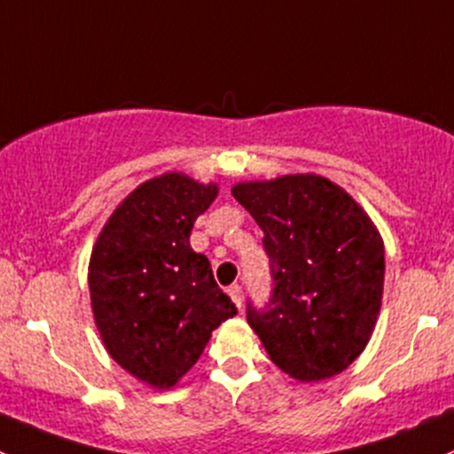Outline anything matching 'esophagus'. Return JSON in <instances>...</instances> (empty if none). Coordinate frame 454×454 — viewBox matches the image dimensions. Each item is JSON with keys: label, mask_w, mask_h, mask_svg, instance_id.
<instances>
[{"label": "esophagus", "mask_w": 454, "mask_h": 454, "mask_svg": "<svg viewBox=\"0 0 454 454\" xmlns=\"http://www.w3.org/2000/svg\"><path fill=\"white\" fill-rule=\"evenodd\" d=\"M227 295L231 297V301L236 303L238 308H242V288L238 286V284H233V286L227 288Z\"/></svg>", "instance_id": "esophagus-1"}]
</instances>
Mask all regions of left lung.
Masks as SVG:
<instances>
[{
    "mask_svg": "<svg viewBox=\"0 0 454 454\" xmlns=\"http://www.w3.org/2000/svg\"><path fill=\"white\" fill-rule=\"evenodd\" d=\"M233 199L264 231L273 297L247 321L282 372L319 382L361 356L376 328L385 245L369 214L321 175L242 181Z\"/></svg>",
    "mask_w": 454,
    "mask_h": 454,
    "instance_id": "obj_1",
    "label": "left lung"
}]
</instances>
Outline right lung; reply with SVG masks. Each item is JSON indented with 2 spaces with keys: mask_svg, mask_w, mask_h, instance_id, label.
Segmentation results:
<instances>
[{
  "mask_svg": "<svg viewBox=\"0 0 454 454\" xmlns=\"http://www.w3.org/2000/svg\"><path fill=\"white\" fill-rule=\"evenodd\" d=\"M216 196L214 181L163 172L114 209L91 249L89 295L102 343L153 389H172L236 315L207 258L190 247L194 221Z\"/></svg>",
  "mask_w": 454,
  "mask_h": 454,
  "instance_id": "right-lung-1",
  "label": "right lung"
}]
</instances>
